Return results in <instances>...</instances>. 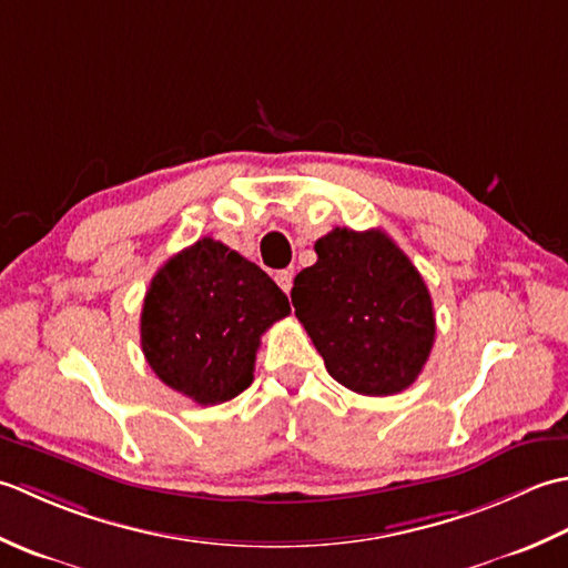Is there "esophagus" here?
<instances>
[{"instance_id":"esophagus-1","label":"esophagus","mask_w":568,"mask_h":568,"mask_svg":"<svg viewBox=\"0 0 568 568\" xmlns=\"http://www.w3.org/2000/svg\"><path fill=\"white\" fill-rule=\"evenodd\" d=\"M274 280H276V284L282 286V292H284V294L292 292V286H294V272L282 270V272H276Z\"/></svg>"}]
</instances>
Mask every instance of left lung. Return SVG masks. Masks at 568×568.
Returning <instances> with one entry per match:
<instances>
[{"label": "left lung", "instance_id": "1", "mask_svg": "<svg viewBox=\"0 0 568 568\" xmlns=\"http://www.w3.org/2000/svg\"><path fill=\"white\" fill-rule=\"evenodd\" d=\"M318 260L294 280L292 304L328 375L357 395L414 385L429 361L436 318L422 274L382 230L333 227Z\"/></svg>", "mask_w": 568, "mask_h": 568}]
</instances>
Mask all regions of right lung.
I'll return each mask as SVG.
<instances>
[{
	"label": "right lung",
	"mask_w": 568,
	"mask_h": 568,
	"mask_svg": "<svg viewBox=\"0 0 568 568\" xmlns=\"http://www.w3.org/2000/svg\"><path fill=\"white\" fill-rule=\"evenodd\" d=\"M292 314L267 272L203 237L161 267L142 306V353L171 389L223 404L252 385L262 333Z\"/></svg>",
	"instance_id": "add662e5"
}]
</instances>
